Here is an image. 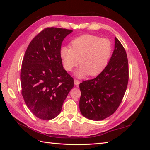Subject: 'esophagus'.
Here are the masks:
<instances>
[{"mask_svg": "<svg viewBox=\"0 0 150 150\" xmlns=\"http://www.w3.org/2000/svg\"><path fill=\"white\" fill-rule=\"evenodd\" d=\"M74 84L76 86H78L79 84L80 83V81L79 80H78V79H74Z\"/></svg>", "mask_w": 150, "mask_h": 150, "instance_id": "34e87169", "label": "esophagus"}]
</instances>
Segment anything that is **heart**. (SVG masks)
Instances as JSON below:
<instances>
[{"instance_id":"obj_1","label":"heart","mask_w":150,"mask_h":150,"mask_svg":"<svg viewBox=\"0 0 150 150\" xmlns=\"http://www.w3.org/2000/svg\"><path fill=\"white\" fill-rule=\"evenodd\" d=\"M70 45L71 47L61 48L60 58L63 67L67 71H72L80 62L81 65L76 73L79 78L88 74L99 75L110 61L112 44L107 38L85 34L72 40Z\"/></svg>"}]
</instances>
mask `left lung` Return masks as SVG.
<instances>
[{
	"instance_id": "obj_1",
	"label": "left lung",
	"mask_w": 150,
	"mask_h": 150,
	"mask_svg": "<svg viewBox=\"0 0 150 150\" xmlns=\"http://www.w3.org/2000/svg\"><path fill=\"white\" fill-rule=\"evenodd\" d=\"M129 79L127 54L115 38L112 55L104 70L94 79L79 84L80 111L87 118L100 121L112 115L120 106Z\"/></svg>"
}]
</instances>
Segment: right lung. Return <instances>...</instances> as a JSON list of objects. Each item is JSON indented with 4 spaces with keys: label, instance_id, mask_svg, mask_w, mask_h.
Returning a JSON list of instances; mask_svg holds the SVG:
<instances>
[{
    "label": "right lung",
    "instance_id": "obj_1",
    "mask_svg": "<svg viewBox=\"0 0 150 150\" xmlns=\"http://www.w3.org/2000/svg\"><path fill=\"white\" fill-rule=\"evenodd\" d=\"M72 30L47 28L33 38L26 49L21 70V93L29 110L38 118H55L74 87L64 69L59 51Z\"/></svg>",
    "mask_w": 150,
    "mask_h": 150
}]
</instances>
